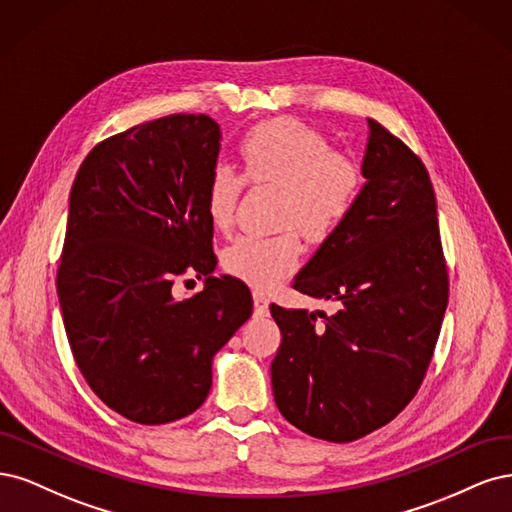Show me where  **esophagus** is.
Returning a JSON list of instances; mask_svg holds the SVG:
<instances>
[{"instance_id": "34e87169", "label": "esophagus", "mask_w": 512, "mask_h": 512, "mask_svg": "<svg viewBox=\"0 0 512 512\" xmlns=\"http://www.w3.org/2000/svg\"><path fill=\"white\" fill-rule=\"evenodd\" d=\"M268 304H270L268 295L263 293V291H259V289H255V291H253V306H255V315H259V317L268 315Z\"/></svg>"}]
</instances>
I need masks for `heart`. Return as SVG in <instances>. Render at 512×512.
I'll list each match as a JSON object with an SVG mask.
<instances>
[{"label":"heart","mask_w":512,"mask_h":512,"mask_svg":"<svg viewBox=\"0 0 512 512\" xmlns=\"http://www.w3.org/2000/svg\"><path fill=\"white\" fill-rule=\"evenodd\" d=\"M244 176L255 185L280 187L278 225H295L306 240L323 244L349 221L361 191L357 163L338 151L319 129L298 119H274L249 129L240 140ZM244 178L229 163H214L204 193L210 223L229 229ZM302 257L295 229L274 236H238L223 253V268L253 287L285 278Z\"/></svg>","instance_id":"b5f03b06"}]
</instances>
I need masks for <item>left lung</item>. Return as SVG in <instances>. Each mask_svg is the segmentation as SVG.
Returning <instances> with one entry per match:
<instances>
[{
	"label": "left lung",
	"instance_id": "left-lung-1",
	"mask_svg": "<svg viewBox=\"0 0 512 512\" xmlns=\"http://www.w3.org/2000/svg\"><path fill=\"white\" fill-rule=\"evenodd\" d=\"M361 187L340 232L321 244L293 289L334 315L270 306L280 327L274 402L291 425L351 442L398 417L430 366L449 302L436 195L423 161L368 121Z\"/></svg>",
	"mask_w": 512,
	"mask_h": 512
}]
</instances>
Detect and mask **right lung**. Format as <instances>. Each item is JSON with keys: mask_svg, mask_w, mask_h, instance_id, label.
<instances>
[{"mask_svg": "<svg viewBox=\"0 0 512 512\" xmlns=\"http://www.w3.org/2000/svg\"><path fill=\"white\" fill-rule=\"evenodd\" d=\"M219 148L206 114H170L93 146L70 191L57 270L65 334L93 393L134 423L200 408L212 357L253 312L242 280L212 276L204 193ZM189 271L205 289L176 301Z\"/></svg>", "mask_w": 512, "mask_h": 512, "instance_id": "right-lung-1", "label": "right lung"}]
</instances>
